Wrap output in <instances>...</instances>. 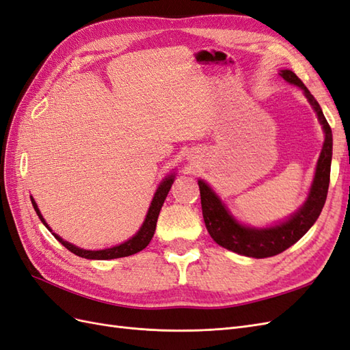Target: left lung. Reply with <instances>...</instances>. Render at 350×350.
Wrapping results in <instances>:
<instances>
[{"instance_id":"8db88e82","label":"left lung","mask_w":350,"mask_h":350,"mask_svg":"<svg viewBox=\"0 0 350 350\" xmlns=\"http://www.w3.org/2000/svg\"><path fill=\"white\" fill-rule=\"evenodd\" d=\"M280 76L286 82L299 86L304 91L309 104L323 126L325 135L321 155L318 158L314 182L305 204L297 211L288 217L286 221L271 227L256 228L241 224L228 213L226 205L221 202L211 187L204 180H198L201 191L202 215L208 233L214 242L228 251L252 258H268L282 254L287 247L295 245L309 228L314 226L317 218L323 211L327 199L328 183H330V168L333 155V135L332 127L327 123L323 109L317 99L308 91V88L292 70H280Z\"/></svg>"}]
</instances>
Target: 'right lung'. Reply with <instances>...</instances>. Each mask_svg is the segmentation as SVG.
<instances>
[{"instance_id":"1","label":"right lung","mask_w":350,"mask_h":350,"mask_svg":"<svg viewBox=\"0 0 350 350\" xmlns=\"http://www.w3.org/2000/svg\"><path fill=\"white\" fill-rule=\"evenodd\" d=\"M174 182V174L172 173L170 176H167L164 180L159 183L157 192L152 198V202L151 205H149V209H148V214L145 217V221L142 224V227L139 228L137 233L132 237L129 239L127 242L122 243V245H117V246H113V247H108V249H101V251H88V249H81L77 247L72 243L66 242L64 239L59 237L58 234L53 233L54 237L57 239V241L62 243L63 246H66L70 252H73L75 255L77 256H82V258H86V259H114V258H123V256H129V255H133V254H137L141 252L142 249H145L149 242H151V239L155 233V227H157V219H158V215H159V211H161V206L165 201V198L168 195V191L172 189V185ZM31 201H32V205L35 208V211L38 214V217L41 218V221L44 223V226L48 228L49 232H53L51 228L48 227L46 221L44 219L41 211H39V208L35 202V199L31 196Z\"/></svg>"}]
</instances>
